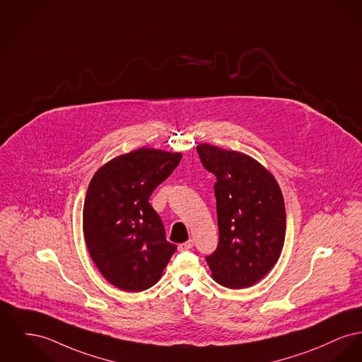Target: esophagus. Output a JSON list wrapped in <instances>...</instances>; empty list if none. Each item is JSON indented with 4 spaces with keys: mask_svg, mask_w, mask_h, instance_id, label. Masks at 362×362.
Segmentation results:
<instances>
[{
    "mask_svg": "<svg viewBox=\"0 0 362 362\" xmlns=\"http://www.w3.org/2000/svg\"><path fill=\"white\" fill-rule=\"evenodd\" d=\"M192 246H194V242H192V239H189L187 242H185V243H180V245L177 246V249H179L180 252H186V250H190Z\"/></svg>",
    "mask_w": 362,
    "mask_h": 362,
    "instance_id": "34e87169",
    "label": "esophagus"
}]
</instances>
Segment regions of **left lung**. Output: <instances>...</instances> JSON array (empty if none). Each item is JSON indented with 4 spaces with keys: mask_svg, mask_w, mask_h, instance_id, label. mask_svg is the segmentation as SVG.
Segmentation results:
<instances>
[{
    "mask_svg": "<svg viewBox=\"0 0 362 362\" xmlns=\"http://www.w3.org/2000/svg\"><path fill=\"white\" fill-rule=\"evenodd\" d=\"M216 176L218 246L206 257L212 277L228 288H246L276 264L286 236V208L275 176L253 157L208 144L197 146Z\"/></svg>",
    "mask_w": 362,
    "mask_h": 362,
    "instance_id": "left-lung-1",
    "label": "left lung"
}]
</instances>
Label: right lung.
I'll return each instance as SVG.
<instances>
[{
	"label": "right lung",
	"instance_id": "obj_1",
	"mask_svg": "<svg viewBox=\"0 0 362 362\" xmlns=\"http://www.w3.org/2000/svg\"><path fill=\"white\" fill-rule=\"evenodd\" d=\"M180 158L182 153L141 148L107 161L88 185L86 246L101 275L123 291L154 286L176 250L149 197Z\"/></svg>",
	"mask_w": 362,
	"mask_h": 362
}]
</instances>
